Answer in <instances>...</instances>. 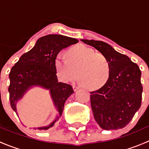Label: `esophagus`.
I'll return each instance as SVG.
<instances>
[{
	"label": "esophagus",
	"instance_id": "obj_1",
	"mask_svg": "<svg viewBox=\"0 0 149 149\" xmlns=\"http://www.w3.org/2000/svg\"><path fill=\"white\" fill-rule=\"evenodd\" d=\"M73 91H77V90H79V88H80V87L77 86H76V85H73Z\"/></svg>",
	"mask_w": 149,
	"mask_h": 149
}]
</instances>
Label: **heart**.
<instances>
[{
	"label": "heart",
	"instance_id": "b5f03b06",
	"mask_svg": "<svg viewBox=\"0 0 149 149\" xmlns=\"http://www.w3.org/2000/svg\"><path fill=\"white\" fill-rule=\"evenodd\" d=\"M67 55L68 58L59 53L55 59V69L64 81H74L79 73V80L85 88L97 90L109 80L111 65L104 54L79 45L71 48Z\"/></svg>",
	"mask_w": 149,
	"mask_h": 149
}]
</instances>
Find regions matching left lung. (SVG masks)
Returning <instances> with one entry per match:
<instances>
[{"label":"left lung","mask_w":149,"mask_h":149,"mask_svg":"<svg viewBox=\"0 0 149 149\" xmlns=\"http://www.w3.org/2000/svg\"><path fill=\"white\" fill-rule=\"evenodd\" d=\"M81 40L104 54L111 65L107 82L100 89L90 92L94 119L104 130L123 128L141 107L143 87L139 65L107 43Z\"/></svg>","instance_id":"left-lung-1"}]
</instances>
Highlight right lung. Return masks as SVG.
<instances>
[{
	"mask_svg": "<svg viewBox=\"0 0 149 149\" xmlns=\"http://www.w3.org/2000/svg\"><path fill=\"white\" fill-rule=\"evenodd\" d=\"M78 42L76 39L61 34H49L40 37L34 47L23 54L10 70L9 100L11 108L16 115V103L30 88L35 86L49 90L58 111L55 119L49 125L34 127L35 130H47L52 127L62 115L67 99L74 92L70 85L58 82L55 59L63 49Z\"/></svg>",
	"mask_w": 149,
	"mask_h": 149,
	"instance_id": "obj_1",
	"label": "right lung"
}]
</instances>
